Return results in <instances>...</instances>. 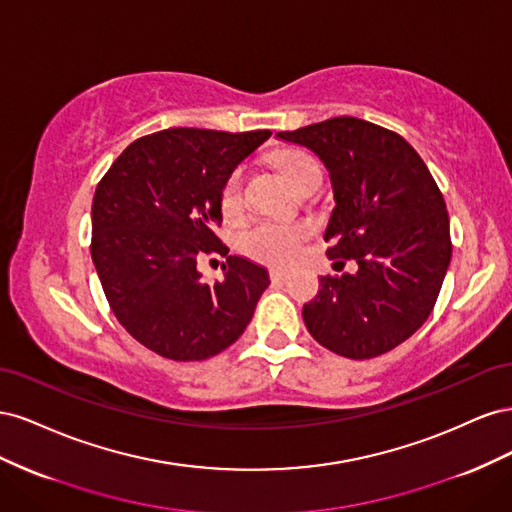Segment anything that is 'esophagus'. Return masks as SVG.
<instances>
[{"label":"esophagus","instance_id":"obj_1","mask_svg":"<svg viewBox=\"0 0 512 512\" xmlns=\"http://www.w3.org/2000/svg\"><path fill=\"white\" fill-rule=\"evenodd\" d=\"M269 275H271L273 282H284L286 277H288V271H284V269H271Z\"/></svg>","mask_w":512,"mask_h":512}]
</instances>
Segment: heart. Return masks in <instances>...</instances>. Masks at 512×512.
<instances>
[{"mask_svg": "<svg viewBox=\"0 0 512 512\" xmlns=\"http://www.w3.org/2000/svg\"><path fill=\"white\" fill-rule=\"evenodd\" d=\"M277 168L294 190L312 175H320L316 158L301 149H288L277 156ZM220 209L224 218L235 220L243 213V175L232 173L220 194ZM312 235V226L305 222H258L247 228L241 237V252L265 265H290L299 256L303 241Z\"/></svg>", "mask_w": 512, "mask_h": 512, "instance_id": "heart-1", "label": "heart"}]
</instances>
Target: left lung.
Instances as JSON below:
<instances>
[{
  "label": "left lung",
  "instance_id": "1",
  "mask_svg": "<svg viewBox=\"0 0 512 512\" xmlns=\"http://www.w3.org/2000/svg\"><path fill=\"white\" fill-rule=\"evenodd\" d=\"M282 141L312 149L329 170L335 209L324 241L335 265L303 305L307 331L346 359H374L423 327L451 262V228L442 192L414 147L356 117H333Z\"/></svg>",
  "mask_w": 512,
  "mask_h": 512
}]
</instances>
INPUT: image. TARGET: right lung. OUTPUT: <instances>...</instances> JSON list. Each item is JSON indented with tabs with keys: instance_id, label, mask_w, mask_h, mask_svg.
<instances>
[{
	"instance_id": "right-lung-1",
	"label": "right lung",
	"mask_w": 512,
	"mask_h": 512,
	"mask_svg": "<svg viewBox=\"0 0 512 512\" xmlns=\"http://www.w3.org/2000/svg\"><path fill=\"white\" fill-rule=\"evenodd\" d=\"M269 130L170 128L134 141L108 168L91 205V260L106 301L136 342L173 361H205L250 324L269 273L228 256L213 228L220 194ZM205 253L227 256L225 280L195 269Z\"/></svg>"
}]
</instances>
